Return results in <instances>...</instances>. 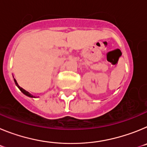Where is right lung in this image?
Listing matches in <instances>:
<instances>
[{"mask_svg":"<svg viewBox=\"0 0 147 147\" xmlns=\"http://www.w3.org/2000/svg\"><path fill=\"white\" fill-rule=\"evenodd\" d=\"M14 81H15V85H16L18 87V88H19V89L20 90V91H21L22 93H24V94L26 95V96H29V97H34L33 96H32V94H30V93H28V92H27L26 90H24V89H23V88H20V87L19 86V85H18V82H17V81H16V80H15V79H14Z\"/></svg>","mask_w":147,"mask_h":147,"instance_id":"obj_1","label":"right lung"}]
</instances>
